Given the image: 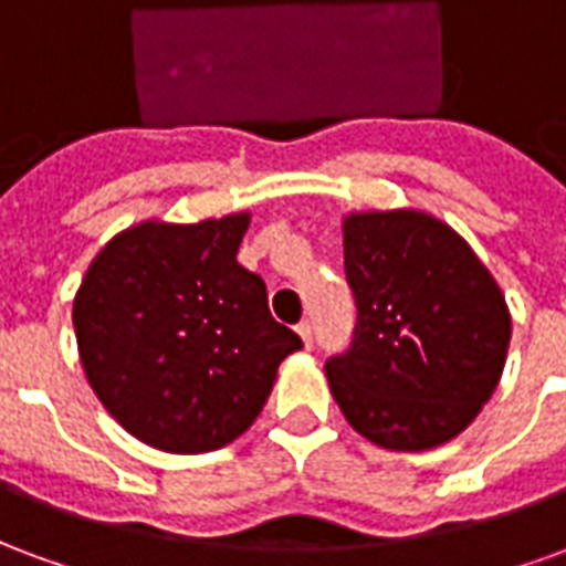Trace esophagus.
Wrapping results in <instances>:
<instances>
[{
  "instance_id": "esophagus-1",
  "label": "esophagus",
  "mask_w": 566,
  "mask_h": 566,
  "mask_svg": "<svg viewBox=\"0 0 566 566\" xmlns=\"http://www.w3.org/2000/svg\"><path fill=\"white\" fill-rule=\"evenodd\" d=\"M296 333H300V339H303V345H312V324H308V321H300V324H296Z\"/></svg>"
}]
</instances>
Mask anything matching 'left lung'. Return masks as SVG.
Returning a JSON list of instances; mask_svg holds the SVG:
<instances>
[{"mask_svg": "<svg viewBox=\"0 0 566 566\" xmlns=\"http://www.w3.org/2000/svg\"><path fill=\"white\" fill-rule=\"evenodd\" d=\"M343 245L357 327L324 367L333 400L381 449H437L497 388L506 300L473 248L427 211H352Z\"/></svg>", "mask_w": 566, "mask_h": 566, "instance_id": "8db88e82", "label": "left lung"}]
</instances>
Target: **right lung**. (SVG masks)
Segmentation results:
<instances>
[{
	"label": "right lung",
	"mask_w": 566,
	"mask_h": 566,
	"mask_svg": "<svg viewBox=\"0 0 566 566\" xmlns=\"http://www.w3.org/2000/svg\"><path fill=\"white\" fill-rule=\"evenodd\" d=\"M251 214L142 221L93 258L72 306L84 376L117 424L172 454L254 424L300 336L235 254Z\"/></svg>",
	"instance_id": "1"
}]
</instances>
